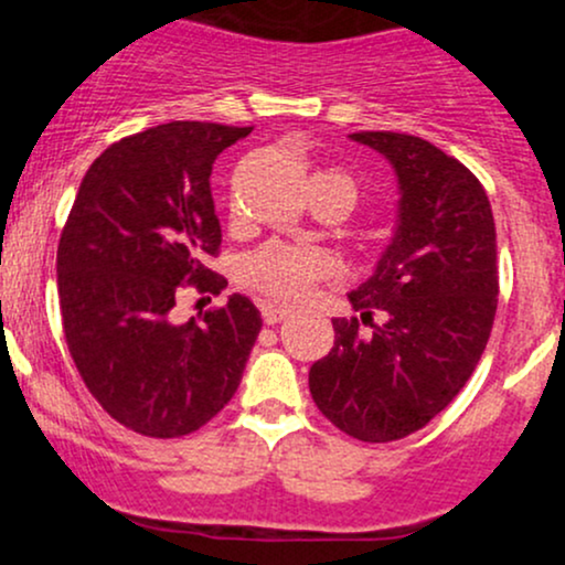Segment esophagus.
I'll use <instances>...</instances> for the list:
<instances>
[{"label":"esophagus","mask_w":565,"mask_h":565,"mask_svg":"<svg viewBox=\"0 0 565 565\" xmlns=\"http://www.w3.org/2000/svg\"><path fill=\"white\" fill-rule=\"evenodd\" d=\"M260 310H263V321L268 323V327H276V323L287 321L289 313H291V310L281 308V305H274V302H263Z\"/></svg>","instance_id":"34e87169"}]
</instances>
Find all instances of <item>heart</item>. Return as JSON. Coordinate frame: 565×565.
Segmentation results:
<instances>
[{
    "mask_svg": "<svg viewBox=\"0 0 565 565\" xmlns=\"http://www.w3.org/2000/svg\"><path fill=\"white\" fill-rule=\"evenodd\" d=\"M319 178H332L345 183L353 191V183L345 172L329 170ZM332 274V263L316 249H297L287 244H265L252 252L242 265V278L246 287L276 302H302L313 287Z\"/></svg>",
    "mask_w": 565,
    "mask_h": 565,
    "instance_id": "heart-1",
    "label": "heart"
}]
</instances>
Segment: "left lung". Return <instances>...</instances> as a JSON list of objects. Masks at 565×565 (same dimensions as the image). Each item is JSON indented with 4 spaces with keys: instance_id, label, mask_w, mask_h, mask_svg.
Instances as JSON below:
<instances>
[{
    "instance_id": "left-lung-1",
    "label": "left lung",
    "mask_w": 565,
    "mask_h": 565,
    "mask_svg": "<svg viewBox=\"0 0 565 565\" xmlns=\"http://www.w3.org/2000/svg\"><path fill=\"white\" fill-rule=\"evenodd\" d=\"M350 138L393 164L398 225L374 276L348 295L361 316L332 321L334 348L310 366L308 385L334 427L387 444L430 423L476 372L497 313V231L462 161L404 132Z\"/></svg>"
}]
</instances>
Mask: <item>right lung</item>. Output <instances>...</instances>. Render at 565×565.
I'll list each match as a JSON object with an SVG mask.
<instances>
[{
    "label": "right lung",
    "mask_w": 565,
    "mask_h": 565,
    "mask_svg": "<svg viewBox=\"0 0 565 565\" xmlns=\"http://www.w3.org/2000/svg\"><path fill=\"white\" fill-rule=\"evenodd\" d=\"M252 127L172 121L108 146L84 174L57 244L63 334L84 385L129 430L180 438L236 393L263 329L249 297L174 323L180 291L220 295L212 164Z\"/></svg>",
    "instance_id": "1"
}]
</instances>
